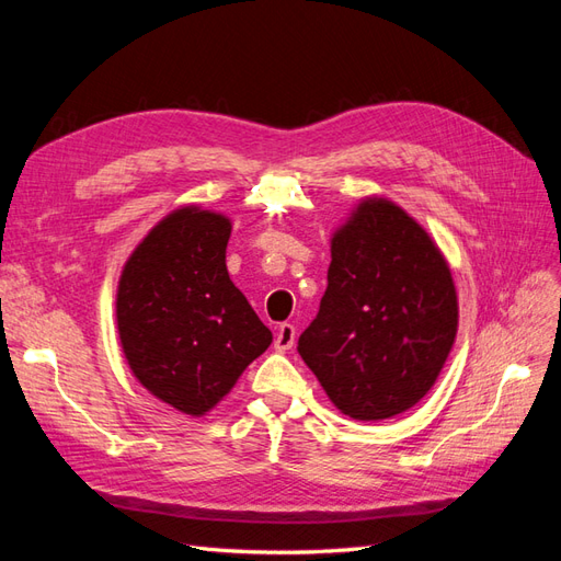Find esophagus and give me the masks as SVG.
I'll return each instance as SVG.
<instances>
[{"label": "esophagus", "mask_w": 561, "mask_h": 561, "mask_svg": "<svg viewBox=\"0 0 561 561\" xmlns=\"http://www.w3.org/2000/svg\"><path fill=\"white\" fill-rule=\"evenodd\" d=\"M295 336H297L295 325H290V322H283L276 332V339H274L276 351H290L295 346Z\"/></svg>", "instance_id": "1"}]
</instances>
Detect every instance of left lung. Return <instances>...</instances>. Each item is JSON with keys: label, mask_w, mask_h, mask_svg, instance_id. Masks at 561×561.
Wrapping results in <instances>:
<instances>
[{"label": "left lung", "mask_w": 561, "mask_h": 561, "mask_svg": "<svg viewBox=\"0 0 561 561\" xmlns=\"http://www.w3.org/2000/svg\"><path fill=\"white\" fill-rule=\"evenodd\" d=\"M328 290L299 355L355 421L402 414L428 393L458 328L449 264L414 217L367 196L332 236Z\"/></svg>", "instance_id": "1"}]
</instances>
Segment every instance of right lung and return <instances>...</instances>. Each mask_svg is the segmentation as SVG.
Returning a JSON list of instances; mask_svg holds the SVG:
<instances>
[{
    "mask_svg": "<svg viewBox=\"0 0 561 561\" xmlns=\"http://www.w3.org/2000/svg\"><path fill=\"white\" fill-rule=\"evenodd\" d=\"M229 217L178 208L118 278L116 328L133 377L190 416L210 412L274 339L229 278Z\"/></svg>",
    "mask_w": 561,
    "mask_h": 561,
    "instance_id": "right-lung-1",
    "label": "right lung"
}]
</instances>
